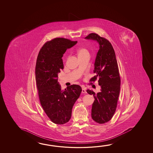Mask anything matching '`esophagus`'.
I'll return each mask as SVG.
<instances>
[{
    "mask_svg": "<svg viewBox=\"0 0 153 153\" xmlns=\"http://www.w3.org/2000/svg\"><path fill=\"white\" fill-rule=\"evenodd\" d=\"M82 92L83 93V94H86V91L85 90V89L83 88V89H82Z\"/></svg>",
    "mask_w": 153,
    "mask_h": 153,
    "instance_id": "obj_1",
    "label": "esophagus"
}]
</instances>
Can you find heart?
<instances>
[{"label": "heart", "mask_w": 153, "mask_h": 153, "mask_svg": "<svg viewBox=\"0 0 153 153\" xmlns=\"http://www.w3.org/2000/svg\"><path fill=\"white\" fill-rule=\"evenodd\" d=\"M86 53L88 52V51L85 48H80L78 51V55H82L83 54H85Z\"/></svg>", "instance_id": "1"}]
</instances>
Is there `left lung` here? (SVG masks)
Masks as SVG:
<instances>
[{
  "label": "left lung",
  "mask_w": 153,
  "mask_h": 153,
  "mask_svg": "<svg viewBox=\"0 0 153 153\" xmlns=\"http://www.w3.org/2000/svg\"><path fill=\"white\" fill-rule=\"evenodd\" d=\"M85 38L97 40L100 45L93 70L97 75L91 78L90 82H94L98 79L100 92L95 94L92 90L86 91L93 94L95 99L92 107L93 120L97 123L104 124L112 118L117 105L120 85L117 62L113 46L106 38L95 33H90Z\"/></svg>",
  "instance_id": "left-lung-1"
}]
</instances>
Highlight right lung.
<instances>
[{"label": "right lung", "mask_w": 153, "mask_h": 153, "mask_svg": "<svg viewBox=\"0 0 153 153\" xmlns=\"http://www.w3.org/2000/svg\"><path fill=\"white\" fill-rule=\"evenodd\" d=\"M77 43L55 38L46 42L38 55L35 75L39 99L46 114L56 124H63L70 120L73 105L82 91L78 85L62 90L58 82V73L63 69V54Z\"/></svg>", "instance_id": "obj_1"}]
</instances>
